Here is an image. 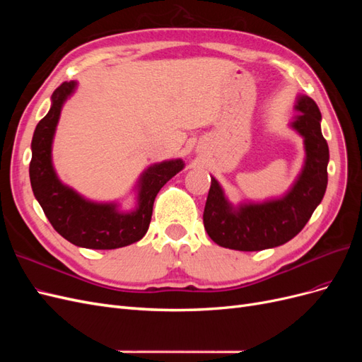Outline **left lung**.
Here are the masks:
<instances>
[{
  "label": "left lung",
  "mask_w": 362,
  "mask_h": 362,
  "mask_svg": "<svg viewBox=\"0 0 362 362\" xmlns=\"http://www.w3.org/2000/svg\"><path fill=\"white\" fill-rule=\"evenodd\" d=\"M291 127L303 137L306 158L291 190L281 199L234 208L211 178L205 202L204 226L222 247L252 252L276 247L298 235L323 199L327 185L329 148L322 134V113L310 96H299Z\"/></svg>",
  "instance_id": "obj_1"
}]
</instances>
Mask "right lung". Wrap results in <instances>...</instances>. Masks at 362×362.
<instances>
[{
    "label": "right lung",
    "mask_w": 362,
    "mask_h": 362,
    "mask_svg": "<svg viewBox=\"0 0 362 362\" xmlns=\"http://www.w3.org/2000/svg\"><path fill=\"white\" fill-rule=\"evenodd\" d=\"M75 81L62 83L51 96L48 115L37 124L31 140V189L52 228L75 246L117 249L136 243L148 231L156 196L180 170L182 160L163 161L148 168L139 180L137 208L120 213L115 204L86 201L62 184L51 161V146L63 103L75 90Z\"/></svg>",
    "instance_id": "add662e5"
}]
</instances>
